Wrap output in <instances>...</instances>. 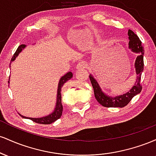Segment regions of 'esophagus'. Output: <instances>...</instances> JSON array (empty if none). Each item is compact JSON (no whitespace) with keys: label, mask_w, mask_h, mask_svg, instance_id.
<instances>
[{"label":"esophagus","mask_w":156,"mask_h":156,"mask_svg":"<svg viewBox=\"0 0 156 156\" xmlns=\"http://www.w3.org/2000/svg\"><path fill=\"white\" fill-rule=\"evenodd\" d=\"M87 64L86 62H78V64L76 65V69H84V68L87 67Z\"/></svg>","instance_id":"1"}]
</instances>
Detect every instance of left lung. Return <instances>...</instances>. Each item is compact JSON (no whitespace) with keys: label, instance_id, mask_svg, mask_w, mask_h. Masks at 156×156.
Wrapping results in <instances>:
<instances>
[{"label":"left lung","instance_id":"1","mask_svg":"<svg viewBox=\"0 0 156 156\" xmlns=\"http://www.w3.org/2000/svg\"><path fill=\"white\" fill-rule=\"evenodd\" d=\"M128 38H129V48L134 53H137L138 56L135 62L136 73V81L134 83L130 90L122 95L116 97H111L105 94L101 90L99 84L94 79L92 75H89V79L92 83L94 94L96 100L99 103L104 107H119L122 108L129 103L132 98L141 92L142 87L140 83L141 73L144 69V50L143 46H141V42L139 37L131 30H128Z\"/></svg>","mask_w":156,"mask_h":156}]
</instances>
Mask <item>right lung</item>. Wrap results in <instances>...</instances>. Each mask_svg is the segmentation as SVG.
<instances>
[{
  "mask_svg": "<svg viewBox=\"0 0 156 156\" xmlns=\"http://www.w3.org/2000/svg\"><path fill=\"white\" fill-rule=\"evenodd\" d=\"M26 47L25 44H21L20 45L18 48L17 49V51L15 53V54L12 56L11 62H13L15 59L16 57L19 55V53L22 51V50ZM73 77V73L71 72H68L66 73L64 76H62L61 78V79L58 82V91H57V98H56V104H55V107L53 112H52L51 114L46 116V117H40V118H31V117H26L24 116L21 115L20 114V115L23 118H26V119H31L33 122L39 123V124H43V125H48L51 124V123L54 122L55 121H56L57 119H58L61 117L62 114V111H63V106L62 104V87H63L64 83L67 81L68 80H69L70 78H72Z\"/></svg>",
  "mask_w": 156,
  "mask_h": 156,
  "instance_id": "obj_1",
  "label": "right lung"
}]
</instances>
